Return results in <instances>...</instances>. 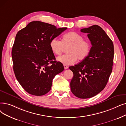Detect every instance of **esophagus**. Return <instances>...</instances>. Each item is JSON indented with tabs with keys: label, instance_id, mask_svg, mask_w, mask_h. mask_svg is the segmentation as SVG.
Segmentation results:
<instances>
[{
	"label": "esophagus",
	"instance_id": "esophagus-1",
	"mask_svg": "<svg viewBox=\"0 0 126 126\" xmlns=\"http://www.w3.org/2000/svg\"><path fill=\"white\" fill-rule=\"evenodd\" d=\"M64 67L65 69H66L68 68V67L67 66H66V65H64Z\"/></svg>",
	"mask_w": 126,
	"mask_h": 126
}]
</instances>
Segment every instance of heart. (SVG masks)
Wrapping results in <instances>:
<instances>
[{"label": "heart", "mask_w": 126, "mask_h": 126, "mask_svg": "<svg viewBox=\"0 0 126 126\" xmlns=\"http://www.w3.org/2000/svg\"><path fill=\"white\" fill-rule=\"evenodd\" d=\"M52 51L56 55H60L64 48H67V54L57 58V61L65 65L73 64L77 59L82 61L86 59L90 52V43L84 41V37L75 32H69L63 35L62 40L53 38L50 43Z\"/></svg>", "instance_id": "1"}]
</instances>
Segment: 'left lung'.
I'll use <instances>...</instances> for the list:
<instances>
[{
  "instance_id": "8db88e82",
  "label": "left lung",
  "mask_w": 126,
  "mask_h": 126,
  "mask_svg": "<svg viewBox=\"0 0 126 126\" xmlns=\"http://www.w3.org/2000/svg\"><path fill=\"white\" fill-rule=\"evenodd\" d=\"M81 32L87 33L92 46L86 59L69 67L74 74L70 85L75 96L86 99L97 95L106 87L112 71L114 45L99 26L82 29Z\"/></svg>"
}]
</instances>
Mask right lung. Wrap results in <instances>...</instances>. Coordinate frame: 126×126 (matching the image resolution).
Masks as SVG:
<instances>
[{"label":"right lung","instance_id":"add662e5","mask_svg":"<svg viewBox=\"0 0 126 126\" xmlns=\"http://www.w3.org/2000/svg\"><path fill=\"white\" fill-rule=\"evenodd\" d=\"M66 29L33 21L16 34L12 50L13 70L18 82L29 94H47L54 77L64 70L63 64L55 61L50 43Z\"/></svg>","mask_w":126,"mask_h":126}]
</instances>
